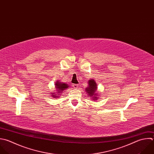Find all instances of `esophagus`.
<instances>
[{"mask_svg":"<svg viewBox=\"0 0 154 154\" xmlns=\"http://www.w3.org/2000/svg\"><path fill=\"white\" fill-rule=\"evenodd\" d=\"M72 87L74 88H78V84H72Z\"/></svg>","mask_w":154,"mask_h":154,"instance_id":"obj_1","label":"esophagus"}]
</instances>
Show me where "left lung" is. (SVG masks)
Returning a JSON list of instances; mask_svg holds the SVG:
<instances>
[{
  "mask_svg": "<svg viewBox=\"0 0 154 154\" xmlns=\"http://www.w3.org/2000/svg\"><path fill=\"white\" fill-rule=\"evenodd\" d=\"M85 90L87 94V96L90 97L91 100H96L99 99L100 95L97 92V85L94 79H91L88 81V87Z\"/></svg>",
  "mask_w": 154,
  "mask_h": 154,
  "instance_id": "1",
  "label": "left lung"
}]
</instances>
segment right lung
Wrapping results in <instances>:
<instances>
[{
    "instance_id": "add662e5",
    "label": "right lung",
    "mask_w": 154,
    "mask_h": 154,
    "mask_svg": "<svg viewBox=\"0 0 154 154\" xmlns=\"http://www.w3.org/2000/svg\"><path fill=\"white\" fill-rule=\"evenodd\" d=\"M55 90H54V92H52L51 96L53 98H58L61 95V93H63L64 90L69 88V86L67 84L60 82V80H57L55 84Z\"/></svg>"
}]
</instances>
